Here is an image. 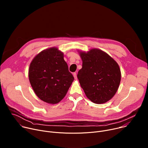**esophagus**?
Instances as JSON below:
<instances>
[{"instance_id":"esophagus-1","label":"esophagus","mask_w":148,"mask_h":148,"mask_svg":"<svg viewBox=\"0 0 148 148\" xmlns=\"http://www.w3.org/2000/svg\"><path fill=\"white\" fill-rule=\"evenodd\" d=\"M73 76H74V78H75V79H77V73H73Z\"/></svg>"}]
</instances>
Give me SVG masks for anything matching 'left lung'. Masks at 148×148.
Instances as JSON below:
<instances>
[{
	"label": "left lung",
	"instance_id": "8db88e82",
	"mask_svg": "<svg viewBox=\"0 0 148 148\" xmlns=\"http://www.w3.org/2000/svg\"><path fill=\"white\" fill-rule=\"evenodd\" d=\"M78 51L82 66L77 77L87 97L97 104L108 102L116 94L121 82V73L118 63L100 49Z\"/></svg>",
	"mask_w": 148,
	"mask_h": 148
}]
</instances>
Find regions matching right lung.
Listing matches in <instances>:
<instances>
[{
    "mask_svg": "<svg viewBox=\"0 0 148 148\" xmlns=\"http://www.w3.org/2000/svg\"><path fill=\"white\" fill-rule=\"evenodd\" d=\"M29 78L36 95L50 104L57 103L64 98L74 79L64 54L57 47L44 50L34 57L29 66Z\"/></svg>",
    "mask_w": 148,
    "mask_h": 148,
    "instance_id": "1",
    "label": "right lung"
}]
</instances>
